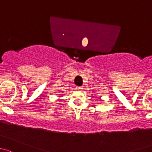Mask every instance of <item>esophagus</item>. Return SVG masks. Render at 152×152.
<instances>
[{
	"label": "esophagus",
	"instance_id": "esophagus-1",
	"mask_svg": "<svg viewBox=\"0 0 152 152\" xmlns=\"http://www.w3.org/2000/svg\"><path fill=\"white\" fill-rule=\"evenodd\" d=\"M76 89L78 91H80L82 89V87H76Z\"/></svg>",
	"mask_w": 152,
	"mask_h": 152
}]
</instances>
